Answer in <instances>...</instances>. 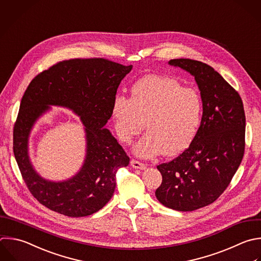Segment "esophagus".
Masks as SVG:
<instances>
[{"mask_svg": "<svg viewBox=\"0 0 261 261\" xmlns=\"http://www.w3.org/2000/svg\"><path fill=\"white\" fill-rule=\"evenodd\" d=\"M130 165L136 168V169H140V170H145L146 169V165L144 163H141L135 159L130 160Z\"/></svg>", "mask_w": 261, "mask_h": 261, "instance_id": "1", "label": "esophagus"}]
</instances>
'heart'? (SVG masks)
Returning <instances> with one entry per match:
<instances>
[{
	"label": "heart",
	"instance_id": "obj_1",
	"mask_svg": "<svg viewBox=\"0 0 261 261\" xmlns=\"http://www.w3.org/2000/svg\"><path fill=\"white\" fill-rule=\"evenodd\" d=\"M202 113V99L195 89L154 74L139 80L130 98L117 95L112 103L115 130L122 142L129 143L146 121L148 133L134 147L140 158L184 152L198 133Z\"/></svg>",
	"mask_w": 261,
	"mask_h": 261
}]
</instances>
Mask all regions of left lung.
Here are the masks:
<instances>
[{
    "instance_id": "8db88e82",
    "label": "left lung",
    "mask_w": 261,
    "mask_h": 261,
    "mask_svg": "<svg viewBox=\"0 0 261 261\" xmlns=\"http://www.w3.org/2000/svg\"><path fill=\"white\" fill-rule=\"evenodd\" d=\"M168 64L195 77L203 113L189 148L157 166L162 182L155 196L165 207L193 211L213 203L229 185L244 156L246 118L238 92L211 66L184 58Z\"/></svg>"
}]
</instances>
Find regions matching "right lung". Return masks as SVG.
I'll return each instance as SVG.
<instances>
[{
	"instance_id": "right-lung-1",
	"label": "right lung",
	"mask_w": 261,
	"mask_h": 261,
	"mask_svg": "<svg viewBox=\"0 0 261 261\" xmlns=\"http://www.w3.org/2000/svg\"><path fill=\"white\" fill-rule=\"evenodd\" d=\"M107 59H71L37 75L28 87L13 132V151L22 177L33 196L49 209L70 217L91 215L113 196L116 171L129 158L110 130L104 127L112 115L118 86L130 72ZM71 110L81 119L86 135V156L80 170L60 182L44 179L34 169L28 153L35 122L51 108Z\"/></svg>"
}]
</instances>
